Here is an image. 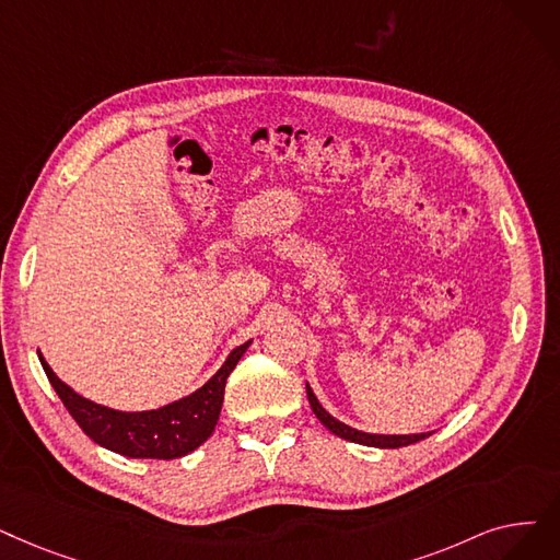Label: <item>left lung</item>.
Instances as JSON below:
<instances>
[{"label": "left lung", "instance_id": "8db88e82", "mask_svg": "<svg viewBox=\"0 0 560 560\" xmlns=\"http://www.w3.org/2000/svg\"><path fill=\"white\" fill-rule=\"evenodd\" d=\"M306 396H308V405L313 409V415L320 419V423L334 432L336 436H340V440L346 442H354V444H361V446H375V448H400V446H409V444H417L421 440H425V436H430L432 432H419V434H371V432H361L357 428H350L346 425L343 421L334 419L329 411L320 405V400L315 398L313 388L306 384Z\"/></svg>", "mask_w": 560, "mask_h": 560}]
</instances>
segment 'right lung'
<instances>
[{
  "mask_svg": "<svg viewBox=\"0 0 560 560\" xmlns=\"http://www.w3.org/2000/svg\"><path fill=\"white\" fill-rule=\"evenodd\" d=\"M252 340L231 350L222 369L217 371L197 392L145 411H120L93 402L61 382L50 363L38 350L40 366L70 417L91 436L95 444L126 457L176 459L197 451L212 434L224 402L226 377L247 352Z\"/></svg>",
  "mask_w": 560,
  "mask_h": 560,
  "instance_id": "obj_1",
  "label": "right lung"
}]
</instances>
